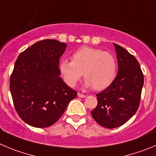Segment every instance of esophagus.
<instances>
[{"label":"esophagus","instance_id":"esophagus-1","mask_svg":"<svg viewBox=\"0 0 156 156\" xmlns=\"http://www.w3.org/2000/svg\"><path fill=\"white\" fill-rule=\"evenodd\" d=\"M78 96L79 97V98H85V97H86V95H85V94H81V93H78Z\"/></svg>","mask_w":156,"mask_h":156}]
</instances>
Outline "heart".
<instances>
[{
  "label": "heart",
  "instance_id": "obj_1",
  "mask_svg": "<svg viewBox=\"0 0 156 156\" xmlns=\"http://www.w3.org/2000/svg\"><path fill=\"white\" fill-rule=\"evenodd\" d=\"M117 59L110 52L90 47H82L71 55V62L62 60L59 70L64 81L74 87L85 78V86L93 87L96 91L105 89L111 85L117 75Z\"/></svg>",
  "mask_w": 156,
  "mask_h": 156
}]
</instances>
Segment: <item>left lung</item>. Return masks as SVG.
I'll use <instances>...</instances> for the list:
<instances>
[{
  "mask_svg": "<svg viewBox=\"0 0 156 156\" xmlns=\"http://www.w3.org/2000/svg\"><path fill=\"white\" fill-rule=\"evenodd\" d=\"M119 70L111 85L96 94L97 107L91 112L95 122L107 129L124 125L139 106L144 76L137 59L126 49L113 43Z\"/></svg>",
  "mask_w": 156,
  "mask_h": 156,
  "instance_id": "obj_1",
  "label": "left lung"
}]
</instances>
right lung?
<instances>
[{"mask_svg":"<svg viewBox=\"0 0 156 156\" xmlns=\"http://www.w3.org/2000/svg\"><path fill=\"white\" fill-rule=\"evenodd\" d=\"M67 44L57 40L37 41L17 57L10 91L18 115L29 126L47 128L65 112L77 91L61 78L59 60Z\"/></svg>","mask_w":156,"mask_h":156,"instance_id":"1","label":"right lung"}]
</instances>
